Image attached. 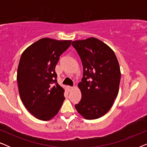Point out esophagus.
<instances>
[{
    "mask_svg": "<svg viewBox=\"0 0 147 147\" xmlns=\"http://www.w3.org/2000/svg\"><path fill=\"white\" fill-rule=\"evenodd\" d=\"M68 88H69V91H71V90H74V88H75V86H69V87H68Z\"/></svg>",
    "mask_w": 147,
    "mask_h": 147,
    "instance_id": "esophagus-1",
    "label": "esophagus"
}]
</instances>
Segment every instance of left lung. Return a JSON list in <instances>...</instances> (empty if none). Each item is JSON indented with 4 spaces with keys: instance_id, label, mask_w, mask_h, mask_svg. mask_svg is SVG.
Returning a JSON list of instances; mask_svg holds the SVG:
<instances>
[{
    "instance_id": "obj_1",
    "label": "left lung",
    "mask_w": 147,
    "mask_h": 147,
    "mask_svg": "<svg viewBox=\"0 0 147 147\" xmlns=\"http://www.w3.org/2000/svg\"><path fill=\"white\" fill-rule=\"evenodd\" d=\"M81 58L83 78L78 84L82 99L75 106L85 119H97L112 108L119 91L120 69L116 56L109 46L97 38L71 43Z\"/></svg>"
}]
</instances>
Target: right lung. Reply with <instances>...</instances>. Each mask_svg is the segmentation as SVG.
I'll use <instances>...</instances> for the list:
<instances>
[{"label":"right lung","instance_id":"1","mask_svg":"<svg viewBox=\"0 0 147 147\" xmlns=\"http://www.w3.org/2000/svg\"><path fill=\"white\" fill-rule=\"evenodd\" d=\"M71 40L43 38L22 53L17 80L20 98L30 113L47 121L58 113L64 100V89L57 83L55 66Z\"/></svg>","mask_w":147,"mask_h":147}]
</instances>
